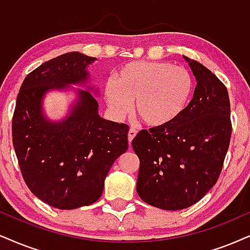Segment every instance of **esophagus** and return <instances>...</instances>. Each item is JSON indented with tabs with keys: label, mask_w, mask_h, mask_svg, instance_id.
Here are the masks:
<instances>
[{
	"label": "esophagus",
	"mask_w": 250,
	"mask_h": 250,
	"mask_svg": "<svg viewBox=\"0 0 250 250\" xmlns=\"http://www.w3.org/2000/svg\"><path fill=\"white\" fill-rule=\"evenodd\" d=\"M136 135H137V130H136V129H134V128H130V130H129V132H128V141H129V143H131V141L134 140Z\"/></svg>",
	"instance_id": "34e87169"
}]
</instances>
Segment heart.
<instances>
[{
    "instance_id": "obj_1",
    "label": "heart",
    "mask_w": 250,
    "mask_h": 250,
    "mask_svg": "<svg viewBox=\"0 0 250 250\" xmlns=\"http://www.w3.org/2000/svg\"><path fill=\"white\" fill-rule=\"evenodd\" d=\"M192 91L188 70L169 62L136 61L127 63L105 87L109 108L123 116L135 102L136 115L148 127L173 123L187 107Z\"/></svg>"
}]
</instances>
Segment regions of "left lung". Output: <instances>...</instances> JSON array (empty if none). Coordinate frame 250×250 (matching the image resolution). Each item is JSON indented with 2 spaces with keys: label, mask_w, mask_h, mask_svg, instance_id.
Here are the masks:
<instances>
[{
  "label": "left lung",
  "mask_w": 250,
  "mask_h": 250,
  "mask_svg": "<svg viewBox=\"0 0 250 250\" xmlns=\"http://www.w3.org/2000/svg\"><path fill=\"white\" fill-rule=\"evenodd\" d=\"M185 60L197 82L190 103L173 123L141 130L131 142L140 158L138 196L163 210L191 207L216 185L232 134L226 86L200 62Z\"/></svg>",
  "instance_id": "obj_1"
}]
</instances>
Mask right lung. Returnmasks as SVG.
<instances>
[{"instance_id":"1","label":"right lung","mask_w":250,"mask_h":250,"mask_svg":"<svg viewBox=\"0 0 250 250\" xmlns=\"http://www.w3.org/2000/svg\"><path fill=\"white\" fill-rule=\"evenodd\" d=\"M94 60L71 52L42 63L25 77L16 100L12 143L21 175L39 200L58 209L99 200L113 163L128 148V125L100 118L96 98L87 91L78 90L63 121L43 116L46 92L86 83L85 68Z\"/></svg>"}]
</instances>
